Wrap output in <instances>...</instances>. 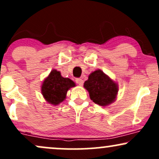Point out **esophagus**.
<instances>
[{
    "label": "esophagus",
    "instance_id": "34e87169",
    "mask_svg": "<svg viewBox=\"0 0 159 159\" xmlns=\"http://www.w3.org/2000/svg\"><path fill=\"white\" fill-rule=\"evenodd\" d=\"M75 82L78 84V85H80V86L83 85V84H84V81L81 79V78H76Z\"/></svg>",
    "mask_w": 159,
    "mask_h": 159
}]
</instances>
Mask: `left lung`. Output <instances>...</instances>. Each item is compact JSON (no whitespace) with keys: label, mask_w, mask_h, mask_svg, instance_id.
<instances>
[{"label":"left lung","mask_w":159,"mask_h":159,"mask_svg":"<svg viewBox=\"0 0 159 159\" xmlns=\"http://www.w3.org/2000/svg\"><path fill=\"white\" fill-rule=\"evenodd\" d=\"M84 87L89 92L90 99L101 106H106L115 101L118 85L102 70L92 72Z\"/></svg>","instance_id":"obj_1"}]
</instances>
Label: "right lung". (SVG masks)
Returning a JSON list of instances; mask_svg holds the SVG:
<instances>
[{
	"label": "right lung",
	"mask_w": 159,
	"mask_h": 159,
	"mask_svg": "<svg viewBox=\"0 0 159 159\" xmlns=\"http://www.w3.org/2000/svg\"><path fill=\"white\" fill-rule=\"evenodd\" d=\"M75 84L68 78L62 77L61 72L53 69L42 85V94L52 105H59L66 98V93Z\"/></svg>",
	"instance_id": "obj_1"
}]
</instances>
